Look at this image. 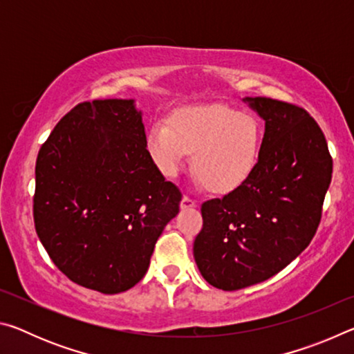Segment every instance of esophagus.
<instances>
[{
  "instance_id": "34e87169",
  "label": "esophagus",
  "mask_w": 354,
  "mask_h": 354,
  "mask_svg": "<svg viewBox=\"0 0 354 354\" xmlns=\"http://www.w3.org/2000/svg\"><path fill=\"white\" fill-rule=\"evenodd\" d=\"M195 206H196V200L190 198V196H187V195L183 196L181 209H192V207H195Z\"/></svg>"
}]
</instances>
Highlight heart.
<instances>
[{
    "label": "heart",
    "mask_w": 354,
    "mask_h": 354,
    "mask_svg": "<svg viewBox=\"0 0 354 354\" xmlns=\"http://www.w3.org/2000/svg\"><path fill=\"white\" fill-rule=\"evenodd\" d=\"M262 131L253 115L225 104L187 106L158 120L148 133L147 148L156 167L175 178L190 160L206 187L230 194L251 176L261 151Z\"/></svg>",
    "instance_id": "heart-1"
}]
</instances>
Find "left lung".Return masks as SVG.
<instances>
[{"label":"left lung","instance_id":"8db88e82","mask_svg":"<svg viewBox=\"0 0 354 354\" xmlns=\"http://www.w3.org/2000/svg\"><path fill=\"white\" fill-rule=\"evenodd\" d=\"M243 101L266 122L257 164L241 187L203 203L194 242L200 273L221 290L272 278L308 247L333 175L325 136L303 107Z\"/></svg>","mask_w":354,"mask_h":354}]
</instances>
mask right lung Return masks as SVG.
Segmentation results:
<instances>
[{"label": "right lung", "mask_w": 354, "mask_h": 354, "mask_svg": "<svg viewBox=\"0 0 354 354\" xmlns=\"http://www.w3.org/2000/svg\"><path fill=\"white\" fill-rule=\"evenodd\" d=\"M181 198L148 153L134 100L75 106L35 162L34 225L41 245L68 279L109 295L145 277Z\"/></svg>", "instance_id": "obj_1"}]
</instances>
